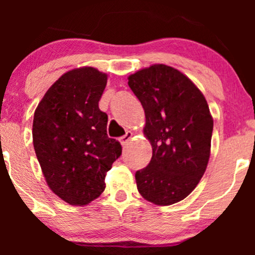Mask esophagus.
<instances>
[{"instance_id":"34e87169","label":"esophagus","mask_w":255,"mask_h":255,"mask_svg":"<svg viewBox=\"0 0 255 255\" xmlns=\"http://www.w3.org/2000/svg\"><path fill=\"white\" fill-rule=\"evenodd\" d=\"M131 136H133V133H131V131H126L125 135H122V136L119 139L120 142H121V145H122V146L127 145L128 142L130 141Z\"/></svg>"}]
</instances>
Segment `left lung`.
Wrapping results in <instances>:
<instances>
[{"label":"left lung","instance_id":"8db88e82","mask_svg":"<svg viewBox=\"0 0 255 255\" xmlns=\"http://www.w3.org/2000/svg\"><path fill=\"white\" fill-rule=\"evenodd\" d=\"M128 86L144 108V134L152 145L150 163L135 172L137 191L156 205L178 203L209 163L213 120L206 99L191 79L165 64L129 75Z\"/></svg>","mask_w":255,"mask_h":255}]
</instances>
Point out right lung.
Masks as SVG:
<instances>
[{
    "label": "right lung",
    "mask_w": 255,
    "mask_h": 255,
    "mask_svg": "<svg viewBox=\"0 0 255 255\" xmlns=\"http://www.w3.org/2000/svg\"><path fill=\"white\" fill-rule=\"evenodd\" d=\"M107 80L92 67L72 69L52 84L34 111L32 135L43 175L71 205L98 198L122 153L121 144L108 136V115L98 107Z\"/></svg>",
    "instance_id": "obj_1"
}]
</instances>
